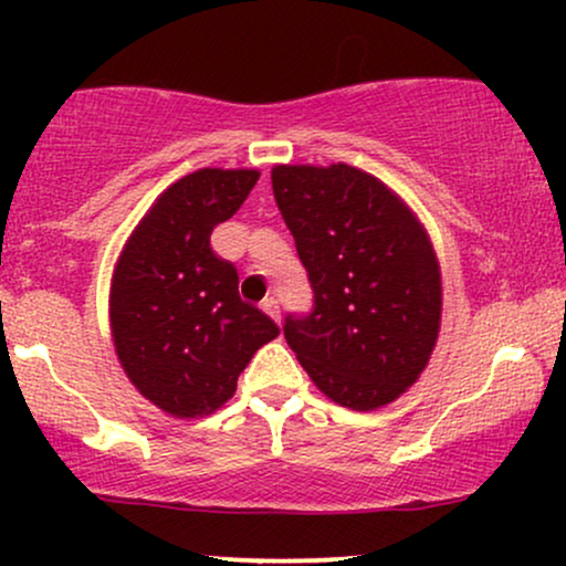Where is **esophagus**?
I'll list each match as a JSON object with an SVG mask.
<instances>
[{
	"label": "esophagus",
	"mask_w": 566,
	"mask_h": 566,
	"mask_svg": "<svg viewBox=\"0 0 566 566\" xmlns=\"http://www.w3.org/2000/svg\"><path fill=\"white\" fill-rule=\"evenodd\" d=\"M261 308L265 311V314H269L271 316V319H274L276 324L279 322H282V308H279V301H274V297H265V301H263V305H261Z\"/></svg>",
	"instance_id": "esophagus-1"
}]
</instances>
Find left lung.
<instances>
[{
	"label": "left lung",
	"mask_w": 566,
	"mask_h": 566,
	"mask_svg": "<svg viewBox=\"0 0 566 566\" xmlns=\"http://www.w3.org/2000/svg\"><path fill=\"white\" fill-rule=\"evenodd\" d=\"M274 199L314 287L284 337L335 405L369 412L418 382L441 327L431 237L399 193L359 167L276 165Z\"/></svg>",
	"instance_id": "obj_1"
}]
</instances>
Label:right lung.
<instances>
[{
  "label": "right lung",
  "instance_id": "obj_1",
  "mask_svg": "<svg viewBox=\"0 0 566 566\" xmlns=\"http://www.w3.org/2000/svg\"><path fill=\"white\" fill-rule=\"evenodd\" d=\"M258 170L205 167L159 193L122 247L108 316L119 365L172 418L212 415L279 327L239 297V274L210 233L242 207Z\"/></svg>",
  "mask_w": 566,
  "mask_h": 566
}]
</instances>
